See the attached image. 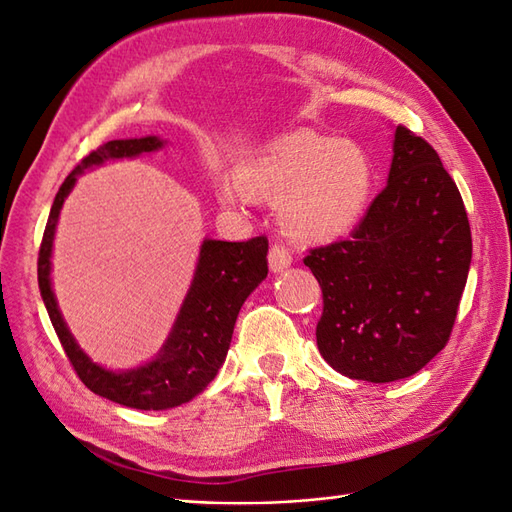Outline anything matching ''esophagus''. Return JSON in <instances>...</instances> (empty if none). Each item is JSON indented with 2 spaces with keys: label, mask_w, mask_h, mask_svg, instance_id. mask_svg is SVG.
Returning <instances> with one entry per match:
<instances>
[{
  "label": "esophagus",
  "mask_w": 512,
  "mask_h": 512,
  "mask_svg": "<svg viewBox=\"0 0 512 512\" xmlns=\"http://www.w3.org/2000/svg\"><path fill=\"white\" fill-rule=\"evenodd\" d=\"M292 264V255H290V251L285 246H281V244H275L270 248V253H268V266H270V270L272 272H281V270H285Z\"/></svg>",
  "instance_id": "esophagus-1"
}]
</instances>
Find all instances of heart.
<instances>
[{"instance_id": "heart-1", "label": "heart", "mask_w": 512, "mask_h": 512, "mask_svg": "<svg viewBox=\"0 0 512 512\" xmlns=\"http://www.w3.org/2000/svg\"><path fill=\"white\" fill-rule=\"evenodd\" d=\"M222 185L227 205L248 196L279 200L283 229L303 242H329L349 233L364 216L375 185V165L353 141L292 133L248 157Z\"/></svg>"}]
</instances>
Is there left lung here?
Segmentation results:
<instances>
[{
	"label": "left lung",
	"instance_id": "1",
	"mask_svg": "<svg viewBox=\"0 0 512 512\" xmlns=\"http://www.w3.org/2000/svg\"><path fill=\"white\" fill-rule=\"evenodd\" d=\"M388 185L351 240L303 259L323 290L318 351L351 379L419 373L454 327L471 264L465 202L436 150L397 126Z\"/></svg>",
	"mask_w": 512,
	"mask_h": 512
}]
</instances>
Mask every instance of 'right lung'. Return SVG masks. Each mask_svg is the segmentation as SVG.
Listing matches in <instances>:
<instances>
[{
  "mask_svg": "<svg viewBox=\"0 0 512 512\" xmlns=\"http://www.w3.org/2000/svg\"><path fill=\"white\" fill-rule=\"evenodd\" d=\"M159 137L115 139L82 159L58 189L50 218L45 224L39 251V290L54 331L78 377L95 395L135 410H168L192 401L218 375L227 358L233 327L244 301L268 275V240L264 235L248 242L207 240L200 246L192 285L178 312L168 340L152 362L109 371L91 362L78 347L58 310L52 290V244L63 202L74 189L78 176L104 161L133 159L163 148Z\"/></svg>",
  "mask_w": 512,
  "mask_h": 512,
  "instance_id": "1",
  "label": "right lung"
}]
</instances>
